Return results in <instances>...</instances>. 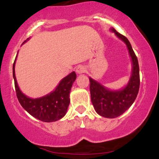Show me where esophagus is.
<instances>
[{
    "mask_svg": "<svg viewBox=\"0 0 159 159\" xmlns=\"http://www.w3.org/2000/svg\"><path fill=\"white\" fill-rule=\"evenodd\" d=\"M76 72L77 74H81L85 72V68L83 65H78L76 68Z\"/></svg>",
    "mask_w": 159,
    "mask_h": 159,
    "instance_id": "obj_1",
    "label": "esophagus"
}]
</instances>
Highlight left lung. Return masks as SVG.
<instances>
[{
    "instance_id": "left-lung-1",
    "label": "left lung",
    "mask_w": 159,
    "mask_h": 159,
    "mask_svg": "<svg viewBox=\"0 0 159 159\" xmlns=\"http://www.w3.org/2000/svg\"><path fill=\"white\" fill-rule=\"evenodd\" d=\"M111 30L125 43L129 49L132 61V70L129 83L124 89L118 91H111L91 78H89V81L91 102L96 112L105 118H114L122 115L134 102L139 93L140 76L138 58L129 41L113 28H111Z\"/></svg>"
}]
</instances>
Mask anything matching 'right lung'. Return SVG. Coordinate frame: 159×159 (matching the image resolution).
<instances>
[{
	"mask_svg": "<svg viewBox=\"0 0 159 159\" xmlns=\"http://www.w3.org/2000/svg\"><path fill=\"white\" fill-rule=\"evenodd\" d=\"M15 61L16 58L13 65V78L14 80L16 94L20 105L30 115L44 122H52L63 118L70 103V89L77 77L75 72H71L64 78L54 91L44 97L34 99L23 94L17 85L14 70Z\"/></svg>",
	"mask_w": 159,
	"mask_h": 159,
	"instance_id": "add662e5",
	"label": "right lung"
}]
</instances>
